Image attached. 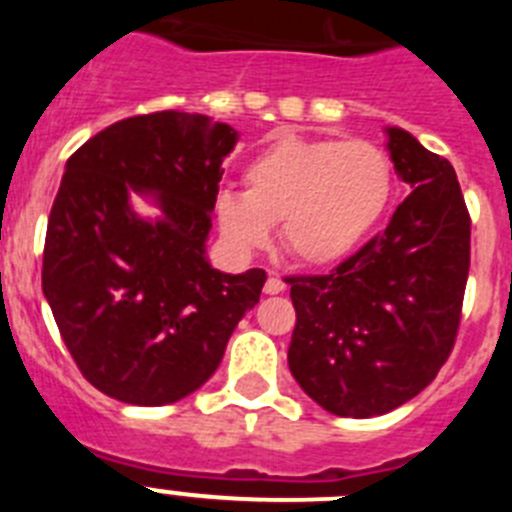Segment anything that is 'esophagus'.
<instances>
[{"label": "esophagus", "mask_w": 512, "mask_h": 512, "mask_svg": "<svg viewBox=\"0 0 512 512\" xmlns=\"http://www.w3.org/2000/svg\"><path fill=\"white\" fill-rule=\"evenodd\" d=\"M264 292L266 295H279V292H284V282L279 274H269V279H266L264 284Z\"/></svg>", "instance_id": "esophagus-1"}]
</instances>
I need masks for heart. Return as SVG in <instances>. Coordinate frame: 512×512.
I'll return each mask as SVG.
<instances>
[{
	"mask_svg": "<svg viewBox=\"0 0 512 512\" xmlns=\"http://www.w3.org/2000/svg\"><path fill=\"white\" fill-rule=\"evenodd\" d=\"M246 192L217 194L215 215L238 251H259L282 223V243L305 266H330L361 246L390 205L395 171L369 140L282 138L253 158Z\"/></svg>",
	"mask_w": 512,
	"mask_h": 512,
	"instance_id": "obj_1",
	"label": "heart"
}]
</instances>
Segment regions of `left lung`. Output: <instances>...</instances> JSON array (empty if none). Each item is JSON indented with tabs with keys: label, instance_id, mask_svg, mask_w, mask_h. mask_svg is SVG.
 Returning a JSON list of instances; mask_svg holds the SVG:
<instances>
[{
	"label": "left lung",
	"instance_id": "left-lung-1",
	"mask_svg": "<svg viewBox=\"0 0 512 512\" xmlns=\"http://www.w3.org/2000/svg\"><path fill=\"white\" fill-rule=\"evenodd\" d=\"M387 151L410 187L390 225L328 274L287 279L289 372L341 418L390 413L436 379L467 289L472 220L454 166L402 128H387Z\"/></svg>",
	"mask_w": 512,
	"mask_h": 512
}]
</instances>
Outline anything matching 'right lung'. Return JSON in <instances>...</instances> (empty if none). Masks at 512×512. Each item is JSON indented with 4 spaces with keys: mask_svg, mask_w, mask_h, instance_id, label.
Segmentation results:
<instances>
[{
    "mask_svg": "<svg viewBox=\"0 0 512 512\" xmlns=\"http://www.w3.org/2000/svg\"><path fill=\"white\" fill-rule=\"evenodd\" d=\"M238 133L207 115H135L66 161L43 248V295L76 366L128 405H169L215 374L264 269L225 274L205 256L223 158ZM162 217L143 221L129 194Z\"/></svg>",
    "mask_w": 512,
    "mask_h": 512,
    "instance_id": "add662e5",
    "label": "right lung"
}]
</instances>
